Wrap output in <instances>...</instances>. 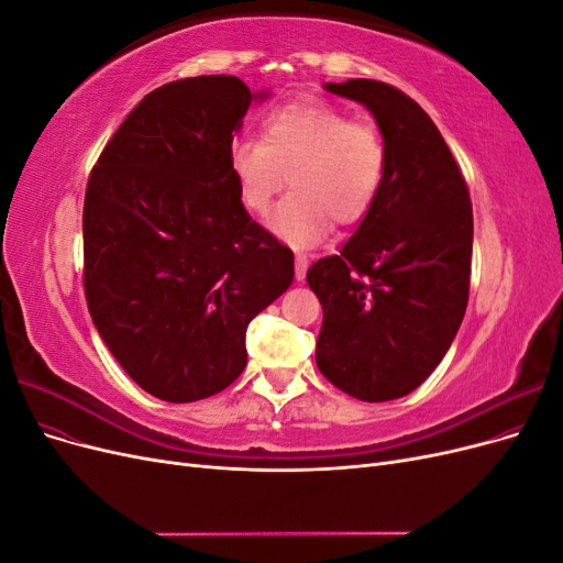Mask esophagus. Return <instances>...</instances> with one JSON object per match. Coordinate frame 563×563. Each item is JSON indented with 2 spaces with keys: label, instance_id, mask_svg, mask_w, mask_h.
<instances>
[{
  "label": "esophagus",
  "instance_id": "34e87169",
  "mask_svg": "<svg viewBox=\"0 0 563 563\" xmlns=\"http://www.w3.org/2000/svg\"><path fill=\"white\" fill-rule=\"evenodd\" d=\"M305 272H308V258L305 255H296V279L302 282L305 279Z\"/></svg>",
  "mask_w": 563,
  "mask_h": 563
}]
</instances>
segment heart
I'll use <instances>...</instances> for the list:
<instances>
[{
	"label": "heart",
	"instance_id": "heart-1",
	"mask_svg": "<svg viewBox=\"0 0 563 563\" xmlns=\"http://www.w3.org/2000/svg\"><path fill=\"white\" fill-rule=\"evenodd\" d=\"M232 172L244 207L263 216L284 187L294 190L272 216V230L286 242H319L331 223L350 228L373 211L387 176L383 133L321 100H296L272 110L261 139L234 141Z\"/></svg>",
	"mask_w": 563,
	"mask_h": 563
}]
</instances>
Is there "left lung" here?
Listing matches in <instances>:
<instances>
[{
	"label": "left lung",
	"instance_id": "obj_1",
	"mask_svg": "<svg viewBox=\"0 0 563 563\" xmlns=\"http://www.w3.org/2000/svg\"><path fill=\"white\" fill-rule=\"evenodd\" d=\"M327 91L366 106L387 143L373 211L340 249L308 269L323 321L317 366L362 401L406 397L444 360L470 298L472 201L439 129L385 81Z\"/></svg>",
	"mask_w": 563,
	"mask_h": 563
}]
</instances>
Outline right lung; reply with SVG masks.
Returning a JSON list of instances; mask_svg holds the SVG:
<instances>
[{
	"instance_id": "add662e5",
	"label": "right lung",
	"mask_w": 563,
	"mask_h": 563,
	"mask_svg": "<svg viewBox=\"0 0 563 563\" xmlns=\"http://www.w3.org/2000/svg\"><path fill=\"white\" fill-rule=\"evenodd\" d=\"M255 96L240 77L147 93L91 168L84 296L147 395H218L246 366L249 321L294 282V253L246 213L230 150Z\"/></svg>"
}]
</instances>
